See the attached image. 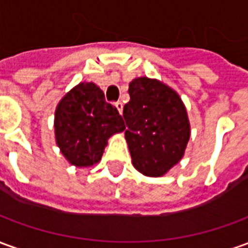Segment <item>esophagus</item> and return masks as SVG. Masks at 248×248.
<instances>
[{"label": "esophagus", "mask_w": 248, "mask_h": 248, "mask_svg": "<svg viewBox=\"0 0 248 248\" xmlns=\"http://www.w3.org/2000/svg\"><path fill=\"white\" fill-rule=\"evenodd\" d=\"M115 108H117V110L119 111V114H122V111H124V103L121 102V101L115 102Z\"/></svg>", "instance_id": "obj_1"}]
</instances>
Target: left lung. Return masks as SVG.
Wrapping results in <instances>:
<instances>
[{
    "instance_id": "obj_1",
    "label": "left lung",
    "mask_w": 248,
    "mask_h": 248,
    "mask_svg": "<svg viewBox=\"0 0 248 248\" xmlns=\"http://www.w3.org/2000/svg\"><path fill=\"white\" fill-rule=\"evenodd\" d=\"M129 94L124 106V137L133 165L147 177H161L181 161L186 149V108L172 89L146 77L130 83Z\"/></svg>"
}]
</instances>
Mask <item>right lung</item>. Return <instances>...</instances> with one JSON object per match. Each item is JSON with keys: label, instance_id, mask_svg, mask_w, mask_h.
I'll list each match as a JSON object with an SVG mask.
<instances>
[{"label": "right lung", "instance_id": "obj_1", "mask_svg": "<svg viewBox=\"0 0 248 248\" xmlns=\"http://www.w3.org/2000/svg\"><path fill=\"white\" fill-rule=\"evenodd\" d=\"M57 145L74 166H93L101 159L108 140L124 130L118 110L106 102L92 82L79 83L62 98L54 119Z\"/></svg>", "mask_w": 248, "mask_h": 248}]
</instances>
